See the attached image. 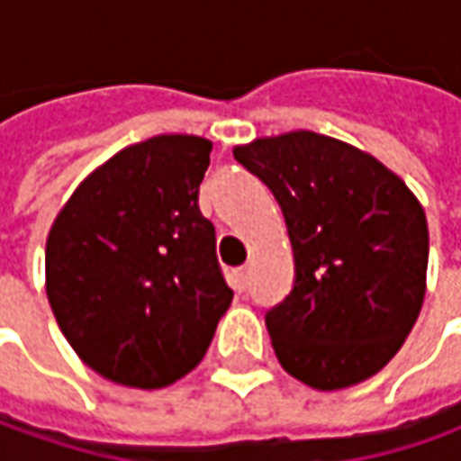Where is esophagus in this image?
Returning <instances> with one entry per match:
<instances>
[{"label":"esophagus","instance_id":"1","mask_svg":"<svg viewBox=\"0 0 461 461\" xmlns=\"http://www.w3.org/2000/svg\"><path fill=\"white\" fill-rule=\"evenodd\" d=\"M231 278H234V288L242 294V291H247V285H249V267H237Z\"/></svg>","mask_w":461,"mask_h":461}]
</instances>
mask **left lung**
<instances>
[{
	"instance_id": "1",
	"label": "left lung",
	"mask_w": 461,
	"mask_h": 461,
	"mask_svg": "<svg viewBox=\"0 0 461 461\" xmlns=\"http://www.w3.org/2000/svg\"><path fill=\"white\" fill-rule=\"evenodd\" d=\"M280 203L294 288L265 313L278 362L316 390L388 365L419 319L429 227L416 196L373 155L309 130L234 148Z\"/></svg>"
}]
</instances>
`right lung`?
<instances>
[{"label": "right lung", "mask_w": 461, "mask_h": 461, "mask_svg": "<svg viewBox=\"0 0 461 461\" xmlns=\"http://www.w3.org/2000/svg\"><path fill=\"white\" fill-rule=\"evenodd\" d=\"M212 142L160 135L124 148L81 183L45 247L56 321L94 373L166 388L199 365L230 309L199 185Z\"/></svg>", "instance_id": "right-lung-1"}]
</instances>
